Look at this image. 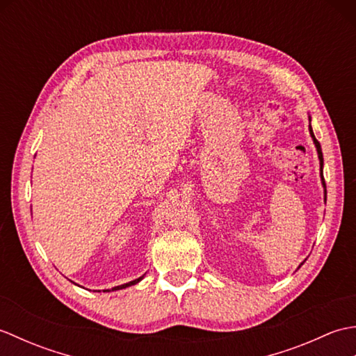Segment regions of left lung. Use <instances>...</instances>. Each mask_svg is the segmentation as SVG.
<instances>
[{
	"label": "left lung",
	"mask_w": 356,
	"mask_h": 356,
	"mask_svg": "<svg viewBox=\"0 0 356 356\" xmlns=\"http://www.w3.org/2000/svg\"><path fill=\"white\" fill-rule=\"evenodd\" d=\"M309 120H311V118H309ZM309 131H311V136H312V139H314V143H315V147H316V151H318V159H320V171H321V182H323V186L326 188V184H324V177H323V153H321V145H320V142L315 139V136H314V131H312V127L309 125ZM324 199H326V190H324ZM303 264V263H301ZM300 264V266H301ZM298 266V268H300Z\"/></svg>",
	"instance_id": "obj_1"
}]
</instances>
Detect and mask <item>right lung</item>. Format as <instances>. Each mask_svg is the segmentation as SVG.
<instances>
[{
    "instance_id": "1",
    "label": "right lung",
    "mask_w": 356,
    "mask_h": 356,
    "mask_svg": "<svg viewBox=\"0 0 356 356\" xmlns=\"http://www.w3.org/2000/svg\"><path fill=\"white\" fill-rule=\"evenodd\" d=\"M142 278H143V275H142V277H139V278H136V280H133V282H130V283H125V284H120V286H116V287H113V289H111V291H119V289H125V287H128V286H133V284H136V283H139ZM107 292H110V289H107Z\"/></svg>"
}]
</instances>
